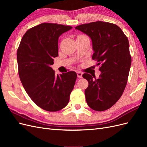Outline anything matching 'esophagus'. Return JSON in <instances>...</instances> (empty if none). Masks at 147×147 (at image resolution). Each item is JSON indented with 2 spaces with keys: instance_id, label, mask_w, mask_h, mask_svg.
Here are the masks:
<instances>
[{
  "instance_id": "34e87169",
  "label": "esophagus",
  "mask_w": 147,
  "mask_h": 147,
  "mask_svg": "<svg viewBox=\"0 0 147 147\" xmlns=\"http://www.w3.org/2000/svg\"><path fill=\"white\" fill-rule=\"evenodd\" d=\"M77 74L78 78H82V73L81 72H77Z\"/></svg>"
}]
</instances>
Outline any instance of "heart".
I'll return each instance as SVG.
<instances>
[{
	"label": "heart",
	"instance_id": "obj_1",
	"mask_svg": "<svg viewBox=\"0 0 147 147\" xmlns=\"http://www.w3.org/2000/svg\"><path fill=\"white\" fill-rule=\"evenodd\" d=\"M82 36H84V35H79L78 37H82Z\"/></svg>",
	"mask_w": 147,
	"mask_h": 147
}]
</instances>
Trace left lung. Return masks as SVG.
<instances>
[{
	"instance_id": "left-lung-1",
	"label": "left lung",
	"mask_w": 147,
	"mask_h": 147,
	"mask_svg": "<svg viewBox=\"0 0 147 147\" xmlns=\"http://www.w3.org/2000/svg\"><path fill=\"white\" fill-rule=\"evenodd\" d=\"M90 37L94 50L92 59L100 65L99 78L87 73L84 91L90 107L102 112L110 109L122 96L126 88L131 64L127 37L118 26L104 21L79 25L75 28Z\"/></svg>"
}]
</instances>
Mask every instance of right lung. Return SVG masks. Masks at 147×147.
I'll return each mask as SVG.
<instances>
[{
  "label": "right lung",
  "instance_id": "right-lung-1",
  "mask_svg": "<svg viewBox=\"0 0 147 147\" xmlns=\"http://www.w3.org/2000/svg\"><path fill=\"white\" fill-rule=\"evenodd\" d=\"M72 26L44 23L29 29L17 51L18 73L30 99L41 109L57 112L68 104L77 74L55 75L51 67L58 56V38Z\"/></svg>",
  "mask_w": 147,
  "mask_h": 147
}]
</instances>
